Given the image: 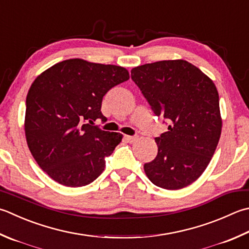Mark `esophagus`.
Here are the masks:
<instances>
[{"label":"esophagus","instance_id":"1","mask_svg":"<svg viewBox=\"0 0 249 249\" xmlns=\"http://www.w3.org/2000/svg\"><path fill=\"white\" fill-rule=\"evenodd\" d=\"M125 139L131 143V142H135V141L138 139V136H125Z\"/></svg>","mask_w":249,"mask_h":249}]
</instances>
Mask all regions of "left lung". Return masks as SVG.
<instances>
[{
    "mask_svg": "<svg viewBox=\"0 0 249 249\" xmlns=\"http://www.w3.org/2000/svg\"><path fill=\"white\" fill-rule=\"evenodd\" d=\"M131 80L168 130L155 137L158 155L144 164L151 182L178 190L201 176L221 135L219 95L213 82L186 60H163L134 68Z\"/></svg>",
    "mask_w": 249,
    "mask_h": 249,
    "instance_id": "obj_1",
    "label": "left lung"
}]
</instances>
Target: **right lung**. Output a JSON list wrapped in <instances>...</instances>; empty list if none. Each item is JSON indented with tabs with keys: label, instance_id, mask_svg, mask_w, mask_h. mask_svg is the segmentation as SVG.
<instances>
[{
	"label": "right lung",
	"instance_id": "1",
	"mask_svg": "<svg viewBox=\"0 0 249 249\" xmlns=\"http://www.w3.org/2000/svg\"><path fill=\"white\" fill-rule=\"evenodd\" d=\"M129 79L125 68L68 59L38 75L28 91L24 131L28 147L44 172L58 183L77 188L100 176L105 159L123 135L94 125L106 122L104 96Z\"/></svg>",
	"mask_w": 249,
	"mask_h": 249
}]
</instances>
